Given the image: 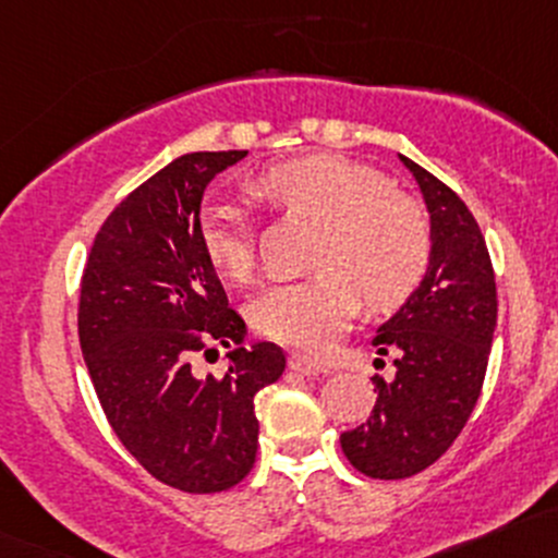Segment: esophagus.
<instances>
[{
    "label": "esophagus",
    "mask_w": 558,
    "mask_h": 558,
    "mask_svg": "<svg viewBox=\"0 0 558 558\" xmlns=\"http://www.w3.org/2000/svg\"><path fill=\"white\" fill-rule=\"evenodd\" d=\"M289 365H291V371L302 373V376H323V373H328L326 365L307 357V354H291Z\"/></svg>",
    "instance_id": "esophagus-1"
}]
</instances>
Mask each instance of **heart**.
I'll return each mask as SVG.
<instances>
[{
  "instance_id": "b5f03b06",
  "label": "heart",
  "mask_w": 558,
  "mask_h": 558,
  "mask_svg": "<svg viewBox=\"0 0 558 558\" xmlns=\"http://www.w3.org/2000/svg\"><path fill=\"white\" fill-rule=\"evenodd\" d=\"M251 193L323 225L317 272L275 286L254 304L256 328L272 341L323 352L357 315L360 296L371 310H391L424 283L434 251L426 211L368 163L307 153L262 171ZM198 241L219 275L238 283L251 278L254 241L235 206L211 201Z\"/></svg>"
}]
</instances>
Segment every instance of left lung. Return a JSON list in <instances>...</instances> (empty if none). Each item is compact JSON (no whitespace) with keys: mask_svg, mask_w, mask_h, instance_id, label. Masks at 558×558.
<instances>
[{"mask_svg":"<svg viewBox=\"0 0 558 558\" xmlns=\"http://www.w3.org/2000/svg\"><path fill=\"white\" fill-rule=\"evenodd\" d=\"M400 161L424 193L434 251L424 283L373 339L378 354H395V376H373L368 421L341 434L347 461L373 480H405L448 452L480 400L498 320L493 262L474 214L424 167Z\"/></svg>","mask_w":558,"mask_h":558,"instance_id":"obj_1","label":"left lung"}]
</instances>
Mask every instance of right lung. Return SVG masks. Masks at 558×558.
Wrapping results in <instances>:
<instances>
[{
  "instance_id": "add662e5",
  "label": "right lung",
  "mask_w": 558,
  "mask_h": 558,
  "mask_svg": "<svg viewBox=\"0 0 558 558\" xmlns=\"http://www.w3.org/2000/svg\"><path fill=\"white\" fill-rule=\"evenodd\" d=\"M248 150L185 153L132 190L92 243L78 296V341L110 428L137 463L182 493H222L259 448L256 391L286 368L283 349H251L198 241L204 190ZM236 349L222 377L195 351Z\"/></svg>"
}]
</instances>
